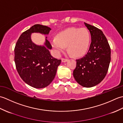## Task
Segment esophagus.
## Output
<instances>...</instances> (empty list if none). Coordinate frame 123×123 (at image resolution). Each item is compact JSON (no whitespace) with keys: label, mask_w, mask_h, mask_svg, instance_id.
Returning a JSON list of instances; mask_svg holds the SVG:
<instances>
[{"label":"esophagus","mask_w":123,"mask_h":123,"mask_svg":"<svg viewBox=\"0 0 123 123\" xmlns=\"http://www.w3.org/2000/svg\"><path fill=\"white\" fill-rule=\"evenodd\" d=\"M61 61H62V62H66L68 61V59H64V58H62L61 59Z\"/></svg>","instance_id":"esophagus-1"}]
</instances>
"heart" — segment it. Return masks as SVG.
<instances>
[{"mask_svg":"<svg viewBox=\"0 0 123 123\" xmlns=\"http://www.w3.org/2000/svg\"><path fill=\"white\" fill-rule=\"evenodd\" d=\"M91 35L85 27H70L59 33L52 39L51 44L57 55L63 52L67 46L68 51L74 57L83 56L90 45Z\"/></svg>","mask_w":123,"mask_h":123,"instance_id":"heart-1","label":"heart"}]
</instances>
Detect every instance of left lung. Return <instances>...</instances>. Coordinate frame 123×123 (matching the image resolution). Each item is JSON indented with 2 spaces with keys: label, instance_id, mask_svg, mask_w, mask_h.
Wrapping results in <instances>:
<instances>
[{
  "label": "left lung",
  "instance_id": "obj_1",
  "mask_svg": "<svg viewBox=\"0 0 123 123\" xmlns=\"http://www.w3.org/2000/svg\"><path fill=\"white\" fill-rule=\"evenodd\" d=\"M85 25L90 33L91 42L87 54L76 60L73 75L79 85L90 88L98 85L105 77L111 62V51L100 30L86 23Z\"/></svg>",
  "mask_w": 123,
  "mask_h": 123
}]
</instances>
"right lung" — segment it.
<instances>
[{"instance_id":"obj_1","label":"right lung","mask_w":123,"mask_h":123,"mask_svg":"<svg viewBox=\"0 0 123 123\" xmlns=\"http://www.w3.org/2000/svg\"><path fill=\"white\" fill-rule=\"evenodd\" d=\"M51 30L46 26L34 25L22 34L14 49V61L18 74L25 83L35 88H45L50 84L61 62L51 55L49 49L52 46L46 38L43 46L36 45L31 40L32 33L45 35Z\"/></svg>"}]
</instances>
